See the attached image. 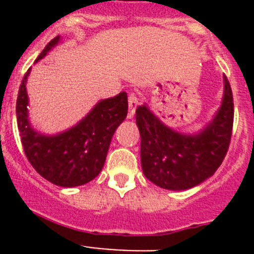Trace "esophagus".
I'll use <instances>...</instances> for the list:
<instances>
[{"label":"esophagus","instance_id":"esophagus-1","mask_svg":"<svg viewBox=\"0 0 254 254\" xmlns=\"http://www.w3.org/2000/svg\"><path fill=\"white\" fill-rule=\"evenodd\" d=\"M137 105H138L137 94L132 91V93L128 94V118L133 117L134 111H136Z\"/></svg>","mask_w":254,"mask_h":254}]
</instances>
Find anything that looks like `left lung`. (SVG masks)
Masks as SVG:
<instances>
[{
	"label": "left lung",
	"mask_w": 254,
	"mask_h": 254,
	"mask_svg": "<svg viewBox=\"0 0 254 254\" xmlns=\"http://www.w3.org/2000/svg\"><path fill=\"white\" fill-rule=\"evenodd\" d=\"M224 99L214 121L201 133L186 136L164 126L146 105L136 109L141 136V165L154 185L165 190H188L202 183L221 165L233 133L234 103L224 77Z\"/></svg>",
	"instance_id": "8db88e82"
}]
</instances>
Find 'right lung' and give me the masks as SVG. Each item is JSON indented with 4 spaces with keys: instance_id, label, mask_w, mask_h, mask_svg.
Here are the masks:
<instances>
[{
    "instance_id": "add662e5",
    "label": "right lung",
    "mask_w": 254,
    "mask_h": 254,
    "mask_svg": "<svg viewBox=\"0 0 254 254\" xmlns=\"http://www.w3.org/2000/svg\"><path fill=\"white\" fill-rule=\"evenodd\" d=\"M60 42L56 37L38 56L42 60ZM30 68L20 85L16 100L17 128L29 163L44 179L61 187H76L93 181L104 165L114 131L128 111L127 94L99 102L81 122L57 136H43L28 121L25 84Z\"/></svg>"
}]
</instances>
